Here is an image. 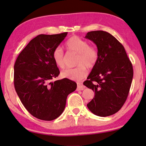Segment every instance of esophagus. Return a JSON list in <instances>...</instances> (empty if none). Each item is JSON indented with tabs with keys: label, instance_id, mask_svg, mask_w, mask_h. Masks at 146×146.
I'll return each mask as SVG.
<instances>
[{
	"label": "esophagus",
	"instance_id": "obj_1",
	"mask_svg": "<svg viewBox=\"0 0 146 146\" xmlns=\"http://www.w3.org/2000/svg\"><path fill=\"white\" fill-rule=\"evenodd\" d=\"M85 86L82 83H77V90H83L85 89Z\"/></svg>",
	"mask_w": 146,
	"mask_h": 146
}]
</instances>
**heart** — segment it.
<instances>
[{"instance_id":"heart-1","label":"heart","mask_w":146,"mask_h":146,"mask_svg":"<svg viewBox=\"0 0 146 146\" xmlns=\"http://www.w3.org/2000/svg\"><path fill=\"white\" fill-rule=\"evenodd\" d=\"M66 48L69 52L78 55L76 62L78 67L64 70L61 73V76L71 80H82L88 75L87 68L91 69L97 64L99 56L97 49L90 46L87 41L76 36H73L68 39L66 43ZM52 57L58 68H65L66 56L61 48L58 47L54 49Z\"/></svg>"}]
</instances>
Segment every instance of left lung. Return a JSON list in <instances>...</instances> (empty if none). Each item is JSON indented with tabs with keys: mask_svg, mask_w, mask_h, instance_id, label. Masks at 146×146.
Segmentation results:
<instances>
[{
	"mask_svg": "<svg viewBox=\"0 0 146 146\" xmlns=\"http://www.w3.org/2000/svg\"><path fill=\"white\" fill-rule=\"evenodd\" d=\"M86 38L97 47L99 56L84 85L95 91L87 106L93 114L108 117L119 111L126 100L131 85L132 64L122 44L112 35L93 31Z\"/></svg>",
	"mask_w": 146,
	"mask_h": 146,
	"instance_id": "left-lung-1",
	"label": "left lung"
}]
</instances>
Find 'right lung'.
<instances>
[{
    "label": "right lung",
    "instance_id": "right-lung-1",
    "mask_svg": "<svg viewBox=\"0 0 146 146\" xmlns=\"http://www.w3.org/2000/svg\"><path fill=\"white\" fill-rule=\"evenodd\" d=\"M68 33L39 35L32 39L17 57L14 65V86L28 112L42 120L56 119L65 109L69 94L76 82L68 78L49 82L59 71L52 54Z\"/></svg>",
    "mask_w": 146,
    "mask_h": 146
}]
</instances>
